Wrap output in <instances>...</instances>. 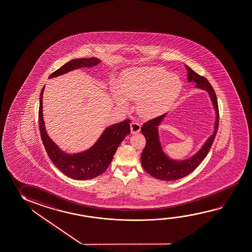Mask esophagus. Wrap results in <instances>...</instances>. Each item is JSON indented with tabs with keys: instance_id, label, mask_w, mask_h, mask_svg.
Instances as JSON below:
<instances>
[{
	"instance_id": "1",
	"label": "esophagus",
	"mask_w": 252,
	"mask_h": 252,
	"mask_svg": "<svg viewBox=\"0 0 252 252\" xmlns=\"http://www.w3.org/2000/svg\"><path fill=\"white\" fill-rule=\"evenodd\" d=\"M140 129H141V125L138 123H136V122H132L131 124H130V131H131V134L138 133L140 131Z\"/></svg>"
}]
</instances>
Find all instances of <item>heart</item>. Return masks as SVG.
I'll list each match as a JSON object with an SVG mask.
<instances>
[{"instance_id":"heart-1","label":"heart","mask_w":252,"mask_h":252,"mask_svg":"<svg viewBox=\"0 0 252 252\" xmlns=\"http://www.w3.org/2000/svg\"><path fill=\"white\" fill-rule=\"evenodd\" d=\"M181 88V80L175 73H168L162 67L138 66L124 72L120 88H114V96L123 108L128 106V101L136 100L140 115L153 117L172 107Z\"/></svg>"}]
</instances>
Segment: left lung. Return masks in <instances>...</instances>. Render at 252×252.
Wrapping results in <instances>:
<instances>
[{"instance_id": "1", "label": "left lung", "mask_w": 252, "mask_h": 252, "mask_svg": "<svg viewBox=\"0 0 252 252\" xmlns=\"http://www.w3.org/2000/svg\"><path fill=\"white\" fill-rule=\"evenodd\" d=\"M185 67L188 71V82L195 85L194 88L196 89H201L208 93L216 115L214 129L211 135L208 136L203 144L200 146V148L194 154H192V156L185 159H175L168 156L164 152V149L160 142L158 127L167 114H164L163 116H158L152 120L148 121L147 123H144L143 127L141 128V131L145 136L146 144L141 155L142 166L150 175L158 180L164 181L180 180L191 173L200 165L211 147L219 124L218 104L216 93L211 85L206 78L197 74L187 64H185Z\"/></svg>"}]
</instances>
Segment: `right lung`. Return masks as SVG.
<instances>
[{"label": "right lung", "instance_id": "1", "mask_svg": "<svg viewBox=\"0 0 252 252\" xmlns=\"http://www.w3.org/2000/svg\"><path fill=\"white\" fill-rule=\"evenodd\" d=\"M97 58H86L70 60L57 71L52 72L49 79L63 75L80 68H91L100 64ZM45 87V86H44ZM42 88L39 100V128L44 148L50 159L59 170L71 179L77 180H89L103 173L111 163L113 157L121 143L130 133V120H124L111 124L104 129L100 137L90 148L80 152H64L60 149L48 136L45 129L43 117V94Z\"/></svg>", "mask_w": 252, "mask_h": 252}]
</instances>
